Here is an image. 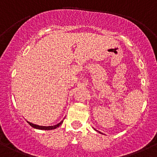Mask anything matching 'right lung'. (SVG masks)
Here are the masks:
<instances>
[{
  "label": "right lung",
  "instance_id": "1",
  "mask_svg": "<svg viewBox=\"0 0 157 157\" xmlns=\"http://www.w3.org/2000/svg\"><path fill=\"white\" fill-rule=\"evenodd\" d=\"M28 124L31 125L32 127L35 128V129H41V130H51V129H56V128L58 127L60 125H61L62 123H63V121H61L60 123H58V124H56V125L55 126H39V125H36V124H32L31 122H28L27 121Z\"/></svg>",
  "mask_w": 157,
  "mask_h": 157
}]
</instances>
